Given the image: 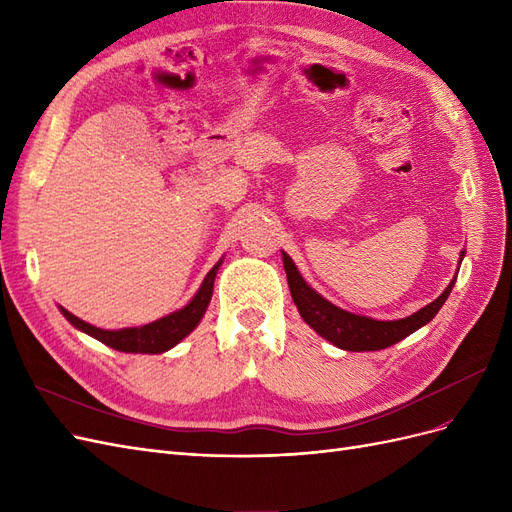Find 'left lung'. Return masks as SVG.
Wrapping results in <instances>:
<instances>
[{
  "label": "left lung",
  "instance_id": "8db88e82",
  "mask_svg": "<svg viewBox=\"0 0 512 512\" xmlns=\"http://www.w3.org/2000/svg\"><path fill=\"white\" fill-rule=\"evenodd\" d=\"M284 256V269L288 277V286L292 301L297 305L301 318L312 327L320 337L329 339V342L342 350L350 352H365V350H382L389 348L401 339L421 329L433 316L440 312V307L448 299V294L453 290L455 280L448 284V288L440 294L436 301H431L423 309H418L416 314L401 318V320H371L365 316H356L339 309L327 299H322L316 290L309 288L301 277L299 269L294 267L288 254ZM463 258V252H461Z\"/></svg>",
  "mask_w": 512,
  "mask_h": 512
}]
</instances>
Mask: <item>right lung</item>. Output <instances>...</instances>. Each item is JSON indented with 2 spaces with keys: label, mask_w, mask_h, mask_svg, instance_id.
<instances>
[{
  "label": "right lung",
  "mask_w": 512,
  "mask_h": 512,
  "mask_svg": "<svg viewBox=\"0 0 512 512\" xmlns=\"http://www.w3.org/2000/svg\"><path fill=\"white\" fill-rule=\"evenodd\" d=\"M220 265H222V260L207 273L203 286L198 288V292L194 294V299L188 305L179 309V312L166 316V318H160L156 322L145 324V327H132V329H121V331H104V329H98V327H91L89 322H85L81 318H76L74 314L68 312V309H61V314H64L76 329H81L87 335L96 337L98 342L106 344L108 348H115L119 352L160 354V352H166L173 346H177L183 337H188L196 329V324L200 322V318L205 316L207 305H209L211 294H213L215 275H218Z\"/></svg>",
  "instance_id": "1"
}]
</instances>
